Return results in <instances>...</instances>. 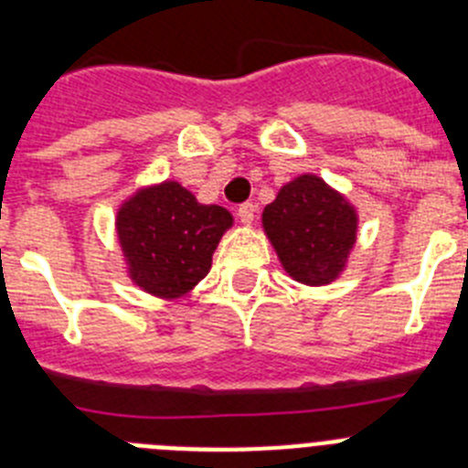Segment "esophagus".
Returning a JSON list of instances; mask_svg holds the SVG:
<instances>
[{
    "instance_id": "1",
    "label": "esophagus",
    "mask_w": 468,
    "mask_h": 468,
    "mask_svg": "<svg viewBox=\"0 0 468 468\" xmlns=\"http://www.w3.org/2000/svg\"><path fill=\"white\" fill-rule=\"evenodd\" d=\"M237 215H239V220L243 222V225H250L255 218V206L253 204H241L237 208Z\"/></svg>"
}]
</instances>
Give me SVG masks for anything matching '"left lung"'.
Here are the masks:
<instances>
[{"mask_svg":"<svg viewBox=\"0 0 468 468\" xmlns=\"http://www.w3.org/2000/svg\"><path fill=\"white\" fill-rule=\"evenodd\" d=\"M283 270L300 283L324 285L345 270L356 243V210L316 176H300L262 213Z\"/></svg>","mask_w":468,"mask_h":468,"instance_id":"8db88e82","label":"left lung"}]
</instances>
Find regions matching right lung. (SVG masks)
Returning <instances> with one entry per match:
<instances>
[{"label":"right lung","mask_w":468,"mask_h":468,"mask_svg":"<svg viewBox=\"0 0 468 468\" xmlns=\"http://www.w3.org/2000/svg\"><path fill=\"white\" fill-rule=\"evenodd\" d=\"M231 215L198 204L177 183L140 189L119 208L117 234L128 274L143 291L180 297L204 279Z\"/></svg>","instance_id":"obj_1"}]
</instances>
